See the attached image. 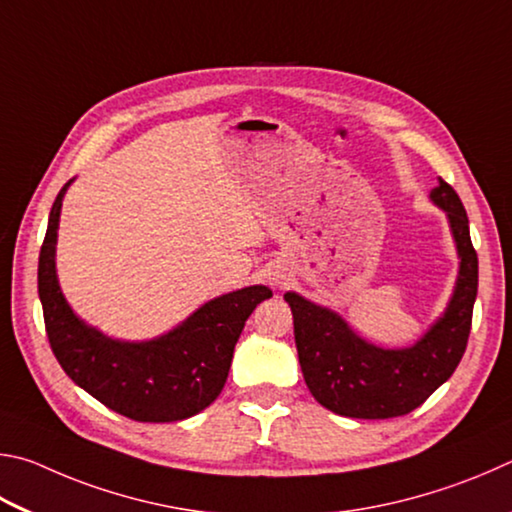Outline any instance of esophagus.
Returning <instances> with one entry per match:
<instances>
[{"label":"esophagus","mask_w":512,"mask_h":512,"mask_svg":"<svg viewBox=\"0 0 512 512\" xmlns=\"http://www.w3.org/2000/svg\"><path fill=\"white\" fill-rule=\"evenodd\" d=\"M283 279H285V276L281 272H272L270 274V283L272 285H283Z\"/></svg>","instance_id":"obj_1"}]
</instances>
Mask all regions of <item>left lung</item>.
<instances>
[{
	"mask_svg": "<svg viewBox=\"0 0 512 512\" xmlns=\"http://www.w3.org/2000/svg\"><path fill=\"white\" fill-rule=\"evenodd\" d=\"M429 200L445 211L461 263L443 317L414 346H375L337 312L297 292H285L303 380L319 405L339 416L384 420L409 414L450 380L468 346L479 285V258L470 240L468 213L443 179H438Z\"/></svg>",
	"mask_w": 512,
	"mask_h": 512,
	"instance_id": "1",
	"label": "left lung"
}]
</instances>
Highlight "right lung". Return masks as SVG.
<instances>
[{"instance_id": "1", "label": "right lung", "mask_w": 512, "mask_h": 512, "mask_svg": "<svg viewBox=\"0 0 512 512\" xmlns=\"http://www.w3.org/2000/svg\"><path fill=\"white\" fill-rule=\"evenodd\" d=\"M60 188L40 249L38 294L51 351L71 380L107 409L139 423H173L200 414L227 382L233 348L265 285L222 294L148 342H121L87 326L65 299L56 274Z\"/></svg>"}]
</instances>
